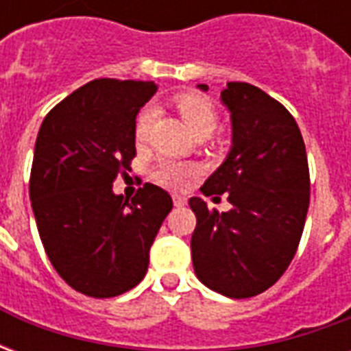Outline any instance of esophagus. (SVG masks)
<instances>
[{
	"label": "esophagus",
	"instance_id": "1",
	"mask_svg": "<svg viewBox=\"0 0 351 351\" xmlns=\"http://www.w3.org/2000/svg\"><path fill=\"white\" fill-rule=\"evenodd\" d=\"M173 203H175V206H184L188 203V199L182 197V195H173Z\"/></svg>",
	"mask_w": 351,
	"mask_h": 351
}]
</instances>
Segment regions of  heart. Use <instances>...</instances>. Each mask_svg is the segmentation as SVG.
I'll return each mask as SVG.
<instances>
[{
  "instance_id": "b5f03b06",
  "label": "heart",
  "mask_w": 351,
  "mask_h": 351,
  "mask_svg": "<svg viewBox=\"0 0 351 351\" xmlns=\"http://www.w3.org/2000/svg\"><path fill=\"white\" fill-rule=\"evenodd\" d=\"M178 114L182 116L186 125L190 128L195 137L210 135L218 125V110L214 103L205 95L195 92H180L171 97ZM154 120H156V108L145 107L138 110L135 120V141L145 143L150 137ZM199 175V167L190 161L178 160H161L152 171V178L156 182L169 188V190H182L190 184L191 178Z\"/></svg>"
}]
</instances>
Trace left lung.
<instances>
[{
	"instance_id": "obj_1",
	"label": "left lung",
	"mask_w": 351,
	"mask_h": 351,
	"mask_svg": "<svg viewBox=\"0 0 351 351\" xmlns=\"http://www.w3.org/2000/svg\"><path fill=\"white\" fill-rule=\"evenodd\" d=\"M221 101L231 112L233 146L201 191L228 193L231 208L218 213L190 199L197 218L191 259L206 287L246 299L276 284L297 252L310 203L308 160L295 118L263 90L228 82Z\"/></svg>"
}]
</instances>
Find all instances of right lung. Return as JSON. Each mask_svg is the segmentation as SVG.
Listing matches in <instances>:
<instances>
[{
  "label": "right lung",
  "instance_id": "obj_1",
  "mask_svg": "<svg viewBox=\"0 0 351 351\" xmlns=\"http://www.w3.org/2000/svg\"><path fill=\"white\" fill-rule=\"evenodd\" d=\"M154 82L95 79L45 116L35 141L29 199L50 263L79 293L116 297L145 278L150 246L173 208L167 191L145 184L114 195L131 171L135 118Z\"/></svg>",
  "mask_w": 351,
  "mask_h": 351
}]
</instances>
